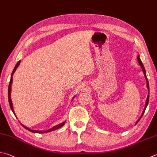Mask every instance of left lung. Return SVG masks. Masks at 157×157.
Here are the masks:
<instances>
[{
    "label": "left lung",
    "mask_w": 157,
    "mask_h": 157,
    "mask_svg": "<svg viewBox=\"0 0 157 157\" xmlns=\"http://www.w3.org/2000/svg\"><path fill=\"white\" fill-rule=\"evenodd\" d=\"M137 60H138V62H139V63H140V66H141V69H142V70H143V72H144V76H145V78H146V84H147V90H148V94H147V98H146V105H145V107H144V111H143V112H142V113H141V116H140V117L139 118V119L137 120V122H136V123H135V124H137L138 123V122L140 120V119L141 118V117L143 116V115H144V112H145V111H146V107H147V104H148V102H149V94H150V90H149V83H148V81H147V76H146V70H145V67H144V65H143V63H142V62H141V59H140V55H138L137 56Z\"/></svg>",
    "instance_id": "1"
}]
</instances>
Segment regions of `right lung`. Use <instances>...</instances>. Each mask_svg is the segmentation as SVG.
I'll use <instances>...</instances> for the list:
<instances>
[{
    "label": "right lung",
    "instance_id": "obj_1",
    "mask_svg": "<svg viewBox=\"0 0 157 157\" xmlns=\"http://www.w3.org/2000/svg\"><path fill=\"white\" fill-rule=\"evenodd\" d=\"M20 63V61H19L17 62V63H16V66H15V67H14V69H13V70L12 73H11L10 82V84H9V88H8V98H9V103H10V107H11V111H13V113H14V115H15V113H14V110H13V103H12V101H11V85H12V82H13V75L14 72H16V69H17V67L19 66ZM74 98H75V96L73 97V99H74ZM73 99H72V100H73ZM65 122H66V121H65V122H62V123L59 124H57V125H56V126H53L52 128H50V129H48V130H47V131H35V130H32V129H30L29 128H28V127H26V126H24L23 124H22V126L24 127V128H26V130H28V131H29L32 132H35V133H46V132H51V131H55V130H57V129H58V128H61V127H62V126H63L64 125Z\"/></svg>",
    "mask_w": 157,
    "mask_h": 157
}]
</instances>
